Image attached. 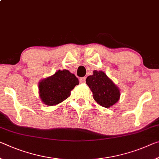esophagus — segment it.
Wrapping results in <instances>:
<instances>
[{"label": "esophagus", "instance_id": "34e87169", "mask_svg": "<svg viewBox=\"0 0 159 159\" xmlns=\"http://www.w3.org/2000/svg\"><path fill=\"white\" fill-rule=\"evenodd\" d=\"M85 81V77H81L79 78V82L81 83V84H84Z\"/></svg>", "mask_w": 159, "mask_h": 159}]
</instances>
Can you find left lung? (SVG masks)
<instances>
[{"label": "left lung", "mask_w": 159, "mask_h": 159, "mask_svg": "<svg viewBox=\"0 0 159 159\" xmlns=\"http://www.w3.org/2000/svg\"><path fill=\"white\" fill-rule=\"evenodd\" d=\"M86 84L93 92L94 100L102 107H110L119 100V89L101 70H94L93 75L88 76Z\"/></svg>", "instance_id": "8db88e82"}]
</instances>
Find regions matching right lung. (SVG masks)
Wrapping results in <instances>:
<instances>
[{"mask_svg": "<svg viewBox=\"0 0 159 159\" xmlns=\"http://www.w3.org/2000/svg\"><path fill=\"white\" fill-rule=\"evenodd\" d=\"M76 85H79V79L74 74L68 70H59L39 82L40 98L49 106L57 105L69 97L70 90Z\"/></svg>", "mask_w": 159, "mask_h": 159, "instance_id": "right-lung-1", "label": "right lung"}]
</instances>
